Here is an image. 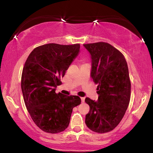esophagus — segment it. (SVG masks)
<instances>
[{
    "label": "esophagus",
    "mask_w": 153,
    "mask_h": 153,
    "mask_svg": "<svg viewBox=\"0 0 153 153\" xmlns=\"http://www.w3.org/2000/svg\"><path fill=\"white\" fill-rule=\"evenodd\" d=\"M81 100H82V102H84V100H85V98L84 97H82L81 98Z\"/></svg>",
    "instance_id": "34e87169"
}]
</instances>
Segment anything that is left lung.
<instances>
[{
	"instance_id": "obj_1",
	"label": "left lung",
	"mask_w": 153,
	"mask_h": 153,
	"mask_svg": "<svg viewBox=\"0 0 153 153\" xmlns=\"http://www.w3.org/2000/svg\"><path fill=\"white\" fill-rule=\"evenodd\" d=\"M91 55L90 76L97 86V101L86 98L90 106L86 115L88 128L94 132L107 133L122 120L129 103L131 82L126 59L120 51L107 42L85 44Z\"/></svg>"
}]
</instances>
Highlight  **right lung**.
<instances>
[{
    "instance_id": "right-lung-1",
    "label": "right lung",
    "mask_w": 153,
    "mask_h": 153,
    "mask_svg": "<svg viewBox=\"0 0 153 153\" xmlns=\"http://www.w3.org/2000/svg\"><path fill=\"white\" fill-rule=\"evenodd\" d=\"M79 48V44H46L33 49L25 61L21 84L25 105L33 122L45 132L64 131L73 108L81 103L77 96L55 92Z\"/></svg>"
}]
</instances>
